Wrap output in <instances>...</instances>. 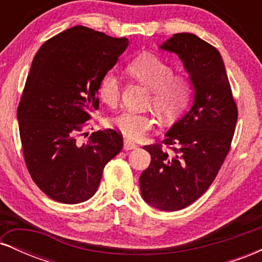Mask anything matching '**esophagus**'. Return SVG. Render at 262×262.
I'll list each match as a JSON object with an SVG mask.
<instances>
[{
  "label": "esophagus",
  "instance_id": "1",
  "mask_svg": "<svg viewBox=\"0 0 262 262\" xmlns=\"http://www.w3.org/2000/svg\"><path fill=\"white\" fill-rule=\"evenodd\" d=\"M135 148H138V145L134 143V141H132L129 139L124 140V144H123V149H124V150H132V149H135Z\"/></svg>",
  "mask_w": 262,
  "mask_h": 262
}]
</instances>
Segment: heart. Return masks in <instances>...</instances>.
I'll return each mask as SVG.
<instances>
[{"mask_svg":"<svg viewBox=\"0 0 262 262\" xmlns=\"http://www.w3.org/2000/svg\"><path fill=\"white\" fill-rule=\"evenodd\" d=\"M129 71L139 82L151 90L150 106H154L166 118H175L187 107L193 93V81L188 74H173L169 62L154 54L137 56L128 65ZM121 81L113 71L102 76L98 95L104 103L114 106L121 97ZM111 124L129 139L138 140L156 127L158 121L151 113L125 111L111 119Z\"/></svg>","mask_w":262,"mask_h":262,"instance_id":"heart-1","label":"heart"}]
</instances>
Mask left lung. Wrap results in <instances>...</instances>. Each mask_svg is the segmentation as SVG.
I'll list each match as a JSON object with an SVG mask.
<instances>
[{
  "instance_id": "obj_1",
  "label": "left lung",
  "mask_w": 262,
  "mask_h": 262,
  "mask_svg": "<svg viewBox=\"0 0 262 262\" xmlns=\"http://www.w3.org/2000/svg\"><path fill=\"white\" fill-rule=\"evenodd\" d=\"M183 61L193 81V106L165 134L144 148L151 155L141 172V196L160 210H179L198 200L218 175L230 150L237 107L221 54L191 33L161 45Z\"/></svg>"
}]
</instances>
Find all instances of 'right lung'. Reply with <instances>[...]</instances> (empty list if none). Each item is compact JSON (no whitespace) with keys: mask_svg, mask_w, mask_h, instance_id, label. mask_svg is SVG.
<instances>
[{"mask_svg":"<svg viewBox=\"0 0 262 262\" xmlns=\"http://www.w3.org/2000/svg\"><path fill=\"white\" fill-rule=\"evenodd\" d=\"M128 47L83 26L59 33L33 59L17 110L26 166L35 185L56 202H85L97 191L102 172L123 148L114 129L77 138L100 107L98 85Z\"/></svg>","mask_w":262,"mask_h":262,"instance_id":"1","label":"right lung"}]
</instances>
